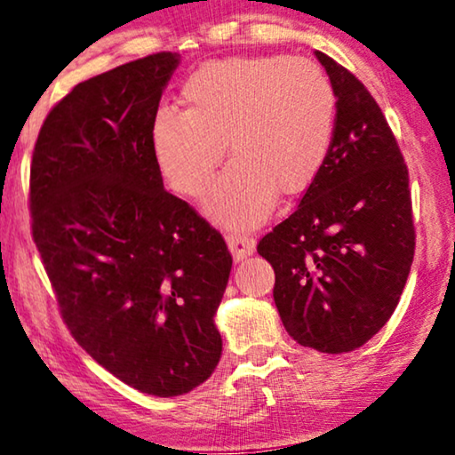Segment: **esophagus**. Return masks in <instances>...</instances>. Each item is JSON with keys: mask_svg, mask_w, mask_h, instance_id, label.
<instances>
[{"mask_svg": "<svg viewBox=\"0 0 455 455\" xmlns=\"http://www.w3.org/2000/svg\"><path fill=\"white\" fill-rule=\"evenodd\" d=\"M227 243H228V250H231L233 258L241 262V259L251 256L253 251H256V239L250 237V235H243V233H228L227 235Z\"/></svg>", "mask_w": 455, "mask_h": 455, "instance_id": "esophagus-1", "label": "esophagus"}]
</instances>
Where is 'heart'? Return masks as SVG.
<instances>
[{"mask_svg":"<svg viewBox=\"0 0 455 455\" xmlns=\"http://www.w3.org/2000/svg\"><path fill=\"white\" fill-rule=\"evenodd\" d=\"M183 110L151 124L157 166L174 189L197 196L224 156L233 164L210 187L205 212L228 227H256L275 196H298L329 160L337 93L316 62L289 56L202 64L180 89Z\"/></svg>","mask_w":455,"mask_h":455,"instance_id":"1","label":"heart"}]
</instances>
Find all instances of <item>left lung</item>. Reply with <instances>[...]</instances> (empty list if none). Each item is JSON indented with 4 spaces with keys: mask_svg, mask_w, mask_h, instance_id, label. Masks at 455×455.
<instances>
[{
    "mask_svg": "<svg viewBox=\"0 0 455 455\" xmlns=\"http://www.w3.org/2000/svg\"><path fill=\"white\" fill-rule=\"evenodd\" d=\"M337 93L329 160L293 214L258 243L275 304L304 347L343 354L372 339L399 304L416 247L410 177L371 91L323 52Z\"/></svg>",
    "mask_w": 455,
    "mask_h": 455,
    "instance_id": "obj_1",
    "label": "left lung"
}]
</instances>
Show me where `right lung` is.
<instances>
[{
	"label": "right lung",
	"instance_id": "add662e5",
	"mask_svg": "<svg viewBox=\"0 0 455 455\" xmlns=\"http://www.w3.org/2000/svg\"><path fill=\"white\" fill-rule=\"evenodd\" d=\"M177 64L157 52L78 83L44 120L28 189L30 233L70 335L157 397L214 372L233 266L222 235L164 189L151 148Z\"/></svg>",
	"mask_w": 455,
	"mask_h": 455
}]
</instances>
